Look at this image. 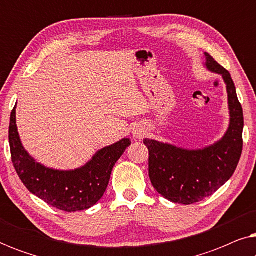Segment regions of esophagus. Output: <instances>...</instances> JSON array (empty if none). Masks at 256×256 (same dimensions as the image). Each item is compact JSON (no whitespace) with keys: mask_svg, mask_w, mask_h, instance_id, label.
I'll return each instance as SVG.
<instances>
[{"mask_svg":"<svg viewBox=\"0 0 256 256\" xmlns=\"http://www.w3.org/2000/svg\"><path fill=\"white\" fill-rule=\"evenodd\" d=\"M132 135H134V138H135L140 140V138H142L143 136L146 135V132H144V130H142V129L136 128V129H134V130H132Z\"/></svg>","mask_w":256,"mask_h":256,"instance_id":"obj_1","label":"esophagus"}]
</instances>
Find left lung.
I'll return each mask as SVG.
<instances>
[{
    "label": "left lung",
    "instance_id": "left-lung-1",
    "mask_svg": "<svg viewBox=\"0 0 256 256\" xmlns=\"http://www.w3.org/2000/svg\"><path fill=\"white\" fill-rule=\"evenodd\" d=\"M206 68L226 84L230 127L220 141L204 149L188 150L146 138L149 177L160 194L172 202L191 205L214 194L232 177L242 152L244 113L230 72L205 52Z\"/></svg>",
    "mask_w": 256,
    "mask_h": 256
}]
</instances>
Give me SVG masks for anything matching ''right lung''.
Listing matches in <instances>:
<instances>
[{"mask_svg": "<svg viewBox=\"0 0 256 256\" xmlns=\"http://www.w3.org/2000/svg\"><path fill=\"white\" fill-rule=\"evenodd\" d=\"M9 144L14 168L28 190L56 208L76 212L92 208L100 200L110 183L113 166L130 146V140L124 138L99 150L79 169H50L37 163L22 146L15 106L10 115Z\"/></svg>", "mask_w": 256, "mask_h": 256, "instance_id": "obj_1", "label": "right lung"}]
</instances>
